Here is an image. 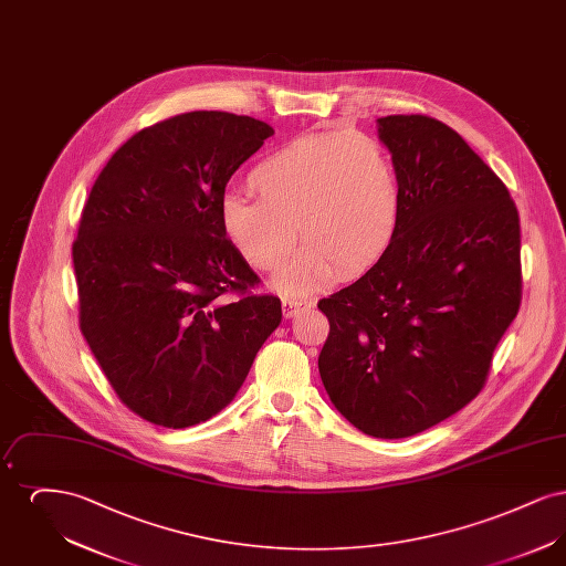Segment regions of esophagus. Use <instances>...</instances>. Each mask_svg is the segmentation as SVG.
<instances>
[{
  "label": "esophagus",
  "instance_id": "34e87169",
  "mask_svg": "<svg viewBox=\"0 0 566 566\" xmlns=\"http://www.w3.org/2000/svg\"><path fill=\"white\" fill-rule=\"evenodd\" d=\"M310 305H312V301H307V298H284V301H282L284 318H293L301 310H305V307H310Z\"/></svg>",
  "mask_w": 566,
  "mask_h": 566
}]
</instances>
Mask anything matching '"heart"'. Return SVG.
I'll return each mask as SVG.
<instances>
[{"label":"heart","mask_w":566,"mask_h":566,"mask_svg":"<svg viewBox=\"0 0 566 566\" xmlns=\"http://www.w3.org/2000/svg\"><path fill=\"white\" fill-rule=\"evenodd\" d=\"M254 199L229 195L222 229L243 261L275 271L305 240L275 284L312 293L337 271L356 275L386 252L399 222V176L388 148L363 132L298 135L248 174Z\"/></svg>","instance_id":"1"}]
</instances>
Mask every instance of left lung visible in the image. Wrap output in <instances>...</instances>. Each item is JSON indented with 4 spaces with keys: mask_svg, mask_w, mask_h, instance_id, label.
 Here are the masks:
<instances>
[{
    "mask_svg": "<svg viewBox=\"0 0 566 566\" xmlns=\"http://www.w3.org/2000/svg\"><path fill=\"white\" fill-rule=\"evenodd\" d=\"M399 176V222L354 284L318 301L326 395L358 431H427L484 388L522 298L520 216L460 135L424 114L377 118Z\"/></svg>",
    "mask_w": 566,
    "mask_h": 566,
    "instance_id": "8db88e82",
    "label": "left lung"
}]
</instances>
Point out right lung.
I'll use <instances>...</instances> for the list:
<instances>
[{
  "instance_id": "add662e5",
  "label": "right lung",
  "mask_w": 566,
  "mask_h": 566,
  "mask_svg": "<svg viewBox=\"0 0 566 566\" xmlns=\"http://www.w3.org/2000/svg\"><path fill=\"white\" fill-rule=\"evenodd\" d=\"M270 135L252 116H171L127 139L86 199L72 245L82 335L153 424L187 429L231 403L282 321L220 218L227 182Z\"/></svg>"
}]
</instances>
